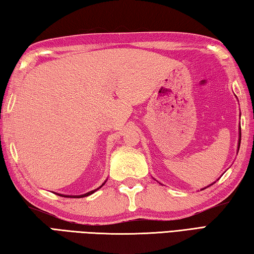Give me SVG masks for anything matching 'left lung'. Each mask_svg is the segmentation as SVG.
I'll use <instances>...</instances> for the list:
<instances>
[{
	"label": "left lung",
	"instance_id": "1",
	"mask_svg": "<svg viewBox=\"0 0 254 254\" xmlns=\"http://www.w3.org/2000/svg\"><path fill=\"white\" fill-rule=\"evenodd\" d=\"M239 130H240V131H239V132H240V133H239V143H238V151H239V148H240V142H241V128H239ZM205 188H207V187H205ZM203 190V189H202Z\"/></svg>",
	"mask_w": 254,
	"mask_h": 254
}]
</instances>
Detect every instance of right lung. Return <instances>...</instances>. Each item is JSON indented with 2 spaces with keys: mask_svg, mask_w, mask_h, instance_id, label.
I'll return each mask as SVG.
<instances>
[{
  "mask_svg": "<svg viewBox=\"0 0 254 254\" xmlns=\"http://www.w3.org/2000/svg\"><path fill=\"white\" fill-rule=\"evenodd\" d=\"M105 183H106V181H105ZM105 183L100 186V187H98L97 189H95V190H92V191H89V192H87V193H85V194H80V195H64V194H60V193H57L59 195H61V197H66V198H84V197H87V195H89V194H92V193H94L95 191H97L98 189H100L102 188V187L105 185Z\"/></svg>",
  "mask_w": 254,
  "mask_h": 254,
  "instance_id": "add662e5",
  "label": "right lung"
}]
</instances>
